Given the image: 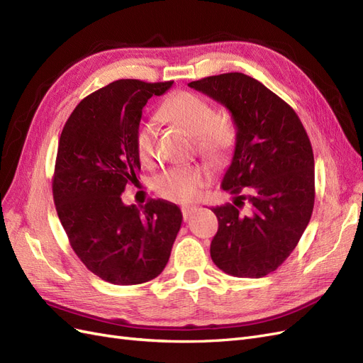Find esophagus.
I'll return each mask as SVG.
<instances>
[{
	"label": "esophagus",
	"instance_id": "esophagus-1",
	"mask_svg": "<svg viewBox=\"0 0 363 363\" xmlns=\"http://www.w3.org/2000/svg\"><path fill=\"white\" fill-rule=\"evenodd\" d=\"M196 212V207H183L182 208V213H183V219L184 221H189L192 218V215H195Z\"/></svg>",
	"mask_w": 363,
	"mask_h": 363
}]
</instances>
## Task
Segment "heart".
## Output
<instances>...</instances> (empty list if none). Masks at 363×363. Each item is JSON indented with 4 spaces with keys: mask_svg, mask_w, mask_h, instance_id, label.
I'll return each mask as SVG.
<instances>
[{
    "mask_svg": "<svg viewBox=\"0 0 363 363\" xmlns=\"http://www.w3.org/2000/svg\"><path fill=\"white\" fill-rule=\"evenodd\" d=\"M159 113L195 138L196 150L208 160L221 162L233 147V127L225 119L218 118L213 107L200 95L188 91L174 94L164 100ZM155 140L156 125L150 121L140 123L135 131V150L142 163H148L155 156ZM211 180V169L195 164L164 171L156 177L152 186L163 199L189 203L200 195Z\"/></svg>",
    "mask_w": 363,
    "mask_h": 363,
    "instance_id": "obj_1",
    "label": "heart"
}]
</instances>
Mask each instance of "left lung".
<instances>
[{"label": "left lung", "mask_w": 363, "mask_h": 363, "mask_svg": "<svg viewBox=\"0 0 363 363\" xmlns=\"http://www.w3.org/2000/svg\"><path fill=\"white\" fill-rule=\"evenodd\" d=\"M188 86L223 104L236 127L233 159L221 182L235 204L212 208L218 218L212 260L230 276L260 279L289 257L311 221L315 163L309 136L288 103L242 72ZM244 201L249 208L242 214Z\"/></svg>", "instance_id": "obj_1"}]
</instances>
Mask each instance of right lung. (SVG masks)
I'll return each mask as SVG.
<instances>
[{
    "instance_id": "obj_1",
    "label": "right lung",
    "mask_w": 363,
    "mask_h": 363,
    "mask_svg": "<svg viewBox=\"0 0 363 363\" xmlns=\"http://www.w3.org/2000/svg\"><path fill=\"white\" fill-rule=\"evenodd\" d=\"M172 83L113 82L82 100L62 130L54 204L75 255L112 284L156 279L182 225L174 203L151 200L139 208L121 200L125 186L139 182L135 131L142 108Z\"/></svg>"
}]
</instances>
